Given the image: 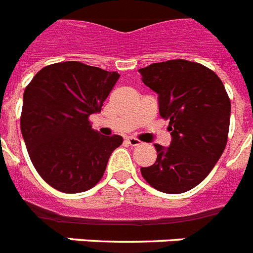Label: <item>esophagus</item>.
<instances>
[{
  "label": "esophagus",
  "mask_w": 253,
  "mask_h": 253,
  "mask_svg": "<svg viewBox=\"0 0 253 253\" xmlns=\"http://www.w3.org/2000/svg\"><path fill=\"white\" fill-rule=\"evenodd\" d=\"M127 143H128L130 146L136 147L140 144V140H138V139H135V138H127Z\"/></svg>",
  "instance_id": "1"
}]
</instances>
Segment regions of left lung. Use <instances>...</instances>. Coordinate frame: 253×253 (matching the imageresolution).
I'll list each match as a JSON object with an SVG mask.
<instances>
[{"label":"left lung","instance_id":"1","mask_svg":"<svg viewBox=\"0 0 253 253\" xmlns=\"http://www.w3.org/2000/svg\"><path fill=\"white\" fill-rule=\"evenodd\" d=\"M144 85L158 93L159 113L169 119L172 142L156 144L155 164L140 168L163 193L180 194L202 182L227 143L231 102L223 83L205 65L168 60L140 68Z\"/></svg>","mask_w":253,"mask_h":253}]
</instances>
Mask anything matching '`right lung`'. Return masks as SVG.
I'll return each instance as SVG.
<instances>
[{
  "label": "right lung",
  "instance_id": "right-lung-1",
  "mask_svg": "<svg viewBox=\"0 0 253 253\" xmlns=\"http://www.w3.org/2000/svg\"><path fill=\"white\" fill-rule=\"evenodd\" d=\"M118 79L117 72L65 61L41 69L26 86L22 136L37 172L59 192L93 188L122 144V136H103L89 122Z\"/></svg>",
  "mask_w": 253,
  "mask_h": 253
}]
</instances>
